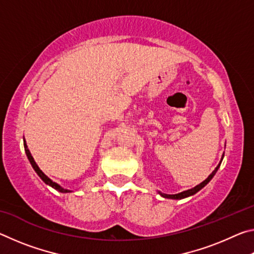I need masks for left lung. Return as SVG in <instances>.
<instances>
[{
  "label": "left lung",
  "instance_id": "obj_1",
  "mask_svg": "<svg viewBox=\"0 0 254 254\" xmlns=\"http://www.w3.org/2000/svg\"><path fill=\"white\" fill-rule=\"evenodd\" d=\"M222 162V161H221ZM221 162L218 163V166L216 167V168H215V170L213 171L212 174H210L207 178H206L203 183H200L199 185H197L196 187H194V188H191V189H188V190H185V191H182V192H179V194H175V195H167V194H161L160 192V195L162 196V197H165V198H173V199H182V198H185V197H188V196H191V195H194V194H196L197 191L198 190H200L201 188H203L204 186H206V185H207L209 182H210V179H212L213 177H214V175L216 174V171H217V169L220 168V166H221Z\"/></svg>",
  "mask_w": 254,
  "mask_h": 254
}]
</instances>
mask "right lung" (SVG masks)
<instances>
[{"label": "right lung", "mask_w": 254, "mask_h": 254, "mask_svg": "<svg viewBox=\"0 0 254 254\" xmlns=\"http://www.w3.org/2000/svg\"><path fill=\"white\" fill-rule=\"evenodd\" d=\"M23 144H24V150H25V153H27V157H28V159H29V161H30V163H31V166L33 167V169H34V171H36V173L38 174V176H39V177H40L42 180H44V182H45L47 185H49V186L55 188L56 190H58V191H60V192H69L70 190H68V189H65V188H63V187H60L58 184H56L55 182H53V180L49 179L44 173H42L39 167L37 166L36 161L33 160L31 153H30L29 149H28V147H27V143H25V140L23 141Z\"/></svg>", "instance_id": "add662e5"}]
</instances>
